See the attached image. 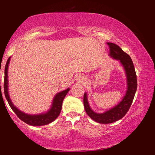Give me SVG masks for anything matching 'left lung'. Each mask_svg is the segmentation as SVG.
<instances>
[{
	"label": "left lung",
	"instance_id": "8db88e82",
	"mask_svg": "<svg viewBox=\"0 0 155 155\" xmlns=\"http://www.w3.org/2000/svg\"><path fill=\"white\" fill-rule=\"evenodd\" d=\"M107 45L109 46V55L114 59L119 60L124 68L127 90L123 100L118 105L104 113H97L93 111L88 104L87 93L84 94L83 104L87 114L96 122L104 124L113 123L123 118L130 109L137 89V74L130 56L117 45L112 43H107Z\"/></svg>",
	"mask_w": 155,
	"mask_h": 155
}]
</instances>
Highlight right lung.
<instances>
[{"mask_svg":"<svg viewBox=\"0 0 155 155\" xmlns=\"http://www.w3.org/2000/svg\"><path fill=\"white\" fill-rule=\"evenodd\" d=\"M10 57L8 58L5 70H4V95L6 100L10 105L12 109L15 112L16 115L26 124L33 125V126H41L45 125L48 124H50L58 118L59 115L62 109V103L64 100L65 96L68 92L70 88H67L66 90L60 92L56 94L54 98L52 104H51V108L45 113H42L36 115H31L25 113L17 108L14 106L10 100V96L8 94V70L9 63L10 61Z\"/></svg>","mask_w":155,"mask_h":155,"instance_id":"1","label":"right lung"}]
</instances>
